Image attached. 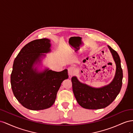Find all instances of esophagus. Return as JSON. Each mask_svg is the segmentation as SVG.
<instances>
[{"instance_id":"obj_1","label":"esophagus","mask_w":133,"mask_h":133,"mask_svg":"<svg viewBox=\"0 0 133 133\" xmlns=\"http://www.w3.org/2000/svg\"><path fill=\"white\" fill-rule=\"evenodd\" d=\"M68 72H69V75L70 76H73L75 72H76V69L74 67H70L69 68V70H68Z\"/></svg>"}]
</instances>
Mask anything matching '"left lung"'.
I'll return each mask as SVG.
<instances>
[{
  "mask_svg": "<svg viewBox=\"0 0 133 133\" xmlns=\"http://www.w3.org/2000/svg\"><path fill=\"white\" fill-rule=\"evenodd\" d=\"M116 64L115 75L109 85L99 88H93L78 81L76 76L72 77V90L78 104L87 109H100L107 107L118 95L122 86L123 70L118 54L108 45Z\"/></svg>",
  "mask_w": 133,
  "mask_h": 133,
  "instance_id": "8db88e82",
  "label": "left lung"
}]
</instances>
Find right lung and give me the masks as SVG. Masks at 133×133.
Masks as SVG:
<instances>
[{"instance_id": "right-lung-1", "label": "right lung", "mask_w": 133, "mask_h": 133, "mask_svg": "<svg viewBox=\"0 0 133 133\" xmlns=\"http://www.w3.org/2000/svg\"><path fill=\"white\" fill-rule=\"evenodd\" d=\"M51 41L36 39L22 48L13 66L11 87L14 96L22 106L32 110L50 108L54 104L61 83L69 77L67 70L56 72L45 69L38 71L37 64L51 52Z\"/></svg>"}]
</instances>
